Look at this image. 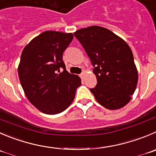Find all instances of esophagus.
<instances>
[{
  "mask_svg": "<svg viewBox=\"0 0 156 156\" xmlns=\"http://www.w3.org/2000/svg\"><path fill=\"white\" fill-rule=\"evenodd\" d=\"M85 75H86V73L85 72H83L82 73L80 74V76L82 77V78H84V77H85Z\"/></svg>",
  "mask_w": 156,
  "mask_h": 156,
  "instance_id": "34e87169",
  "label": "esophagus"
}]
</instances>
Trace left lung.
Listing matches in <instances>:
<instances>
[{"label":"left lung","instance_id":"obj_1","mask_svg":"<svg viewBox=\"0 0 156 156\" xmlns=\"http://www.w3.org/2000/svg\"><path fill=\"white\" fill-rule=\"evenodd\" d=\"M74 36L94 66L97 84L90 91L96 101L112 110L125 106L138 83L137 68L129 46L113 32L99 26L78 30Z\"/></svg>","mask_w":156,"mask_h":156}]
</instances>
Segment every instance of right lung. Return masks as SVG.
Returning a JSON list of instances; mask_svg holds the SVG:
<instances>
[{"label": "right lung", "instance_id": "1", "mask_svg": "<svg viewBox=\"0 0 156 156\" xmlns=\"http://www.w3.org/2000/svg\"><path fill=\"white\" fill-rule=\"evenodd\" d=\"M73 39L72 33L47 30L22 51L20 82L28 100L44 113L55 115L67 109L81 85L80 78L68 73L63 61V51ZM60 68L64 71L58 74Z\"/></svg>", "mask_w": 156, "mask_h": 156}]
</instances>
